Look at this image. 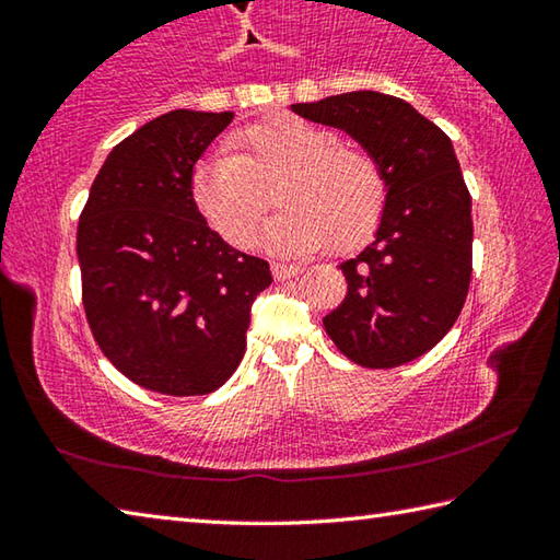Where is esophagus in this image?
<instances>
[{
	"instance_id": "obj_1",
	"label": "esophagus",
	"mask_w": 560,
	"mask_h": 560,
	"mask_svg": "<svg viewBox=\"0 0 560 560\" xmlns=\"http://www.w3.org/2000/svg\"><path fill=\"white\" fill-rule=\"evenodd\" d=\"M301 271L303 269L299 267V264H279V261L271 264V273H273V279H277V281H287V279L299 277Z\"/></svg>"
}]
</instances>
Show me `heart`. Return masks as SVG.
<instances>
[{"label": "heart", "mask_w": 560, "mask_h": 560, "mask_svg": "<svg viewBox=\"0 0 560 560\" xmlns=\"http://www.w3.org/2000/svg\"><path fill=\"white\" fill-rule=\"evenodd\" d=\"M283 207L267 226V246L311 254L334 244L350 252L371 240L385 210V177L375 160L343 145L336 130L291 113L234 130L192 173L197 210L226 244L257 240L271 189Z\"/></svg>", "instance_id": "obj_1"}]
</instances>
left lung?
<instances>
[{"instance_id":"8db88e82","label":"left lung","mask_w":560,"mask_h":560,"mask_svg":"<svg viewBox=\"0 0 560 560\" xmlns=\"http://www.w3.org/2000/svg\"><path fill=\"white\" fill-rule=\"evenodd\" d=\"M296 116L346 130L385 177L373 242L340 269L348 293L324 318L340 353L395 368L447 336L471 279V197L452 140L410 103L377 91L293 103Z\"/></svg>"}]
</instances>
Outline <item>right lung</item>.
<instances>
[{
  "instance_id": "add662e5",
  "label": "right lung",
  "mask_w": 560,
  "mask_h": 560,
  "mask_svg": "<svg viewBox=\"0 0 560 560\" xmlns=\"http://www.w3.org/2000/svg\"><path fill=\"white\" fill-rule=\"evenodd\" d=\"M234 110L175 108L110 150L75 234L91 334L145 390L207 395L242 363L269 264L210 230L192 173Z\"/></svg>"
}]
</instances>
